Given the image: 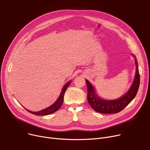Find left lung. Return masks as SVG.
<instances>
[{
  "label": "left lung",
  "mask_w": 150,
  "mask_h": 150,
  "mask_svg": "<svg viewBox=\"0 0 150 150\" xmlns=\"http://www.w3.org/2000/svg\"><path fill=\"white\" fill-rule=\"evenodd\" d=\"M131 56L134 58L136 65L134 79L128 91L120 98L113 100L104 99L97 94L92 83L87 79L85 80L88 90V101L92 108L96 112L103 114L117 113L125 108L136 97L140 84V75L136 56L133 54Z\"/></svg>",
  "instance_id": "left-lung-1"
}]
</instances>
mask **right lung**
Listing matches in <instances>:
<instances>
[{
    "label": "right lung",
    "instance_id": "obj_1",
    "mask_svg": "<svg viewBox=\"0 0 150 150\" xmlns=\"http://www.w3.org/2000/svg\"><path fill=\"white\" fill-rule=\"evenodd\" d=\"M71 81H69V82H68L67 83H66L64 86H63L62 89V91L60 92V94L59 96L58 99H57V100L53 103L51 105H50V107L43 109L42 110H40L39 111H36V112H34V111H30L27 109H26L28 112L34 114V115L36 116H44V115H48V114H51L52 113H53L56 111H57L62 106V105L63 103V101H64V94L65 93L66 90L67 89V88L69 86V85L71 83Z\"/></svg>",
    "mask_w": 150,
    "mask_h": 150
}]
</instances>
